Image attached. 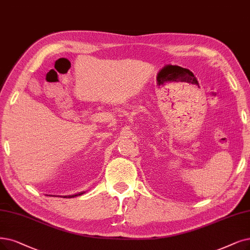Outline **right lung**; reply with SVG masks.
I'll return each mask as SVG.
<instances>
[{
  "label": "right lung",
  "instance_id": "right-lung-1",
  "mask_svg": "<svg viewBox=\"0 0 250 250\" xmlns=\"http://www.w3.org/2000/svg\"><path fill=\"white\" fill-rule=\"evenodd\" d=\"M82 194H84V193H79V194H76V195H69V196H64L63 198H74V197L80 196V195H82Z\"/></svg>",
  "mask_w": 250,
  "mask_h": 250
}]
</instances>
